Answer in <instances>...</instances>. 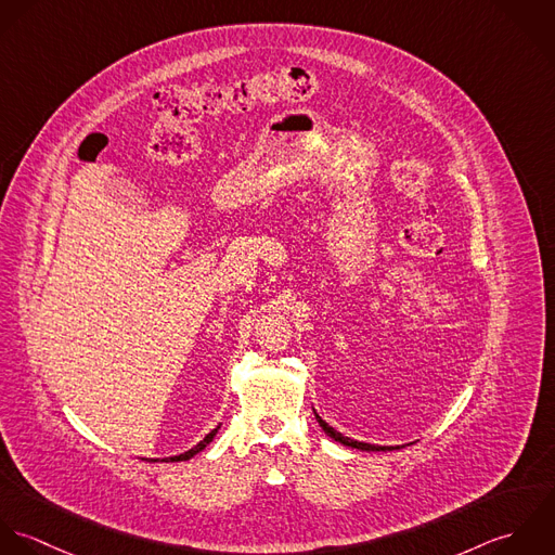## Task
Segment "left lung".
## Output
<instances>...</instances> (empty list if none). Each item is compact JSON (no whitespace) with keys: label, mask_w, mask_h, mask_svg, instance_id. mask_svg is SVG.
I'll return each mask as SVG.
<instances>
[{"label":"left lung","mask_w":555,"mask_h":555,"mask_svg":"<svg viewBox=\"0 0 555 555\" xmlns=\"http://www.w3.org/2000/svg\"><path fill=\"white\" fill-rule=\"evenodd\" d=\"M315 418H318V423H320V427L333 438L334 442H340L343 446H349V448H358V450H399V446H375V443H364L358 442V440H351V438H345V436H340L338 431H334L333 427L326 423V421H322L318 414H315Z\"/></svg>","instance_id":"1"}]
</instances>
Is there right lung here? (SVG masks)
<instances>
[{
	"instance_id": "add662e5",
	"label": "right lung",
	"mask_w": 555,
	"mask_h": 555,
	"mask_svg": "<svg viewBox=\"0 0 555 555\" xmlns=\"http://www.w3.org/2000/svg\"><path fill=\"white\" fill-rule=\"evenodd\" d=\"M221 427H217L215 431H210L202 442L197 443L195 448H191V450H186V452H182V454H176V456H169V459H165V463H176V461H189L191 456H195L199 450H204L208 443L212 442L215 440V436H217V431H219Z\"/></svg>"
}]
</instances>
